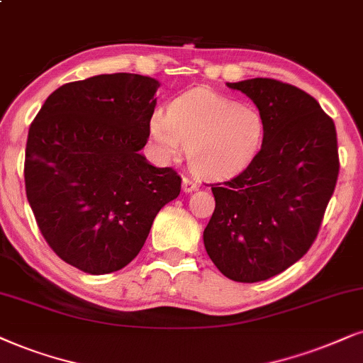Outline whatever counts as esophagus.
<instances>
[{"label": "esophagus", "instance_id": "1", "mask_svg": "<svg viewBox=\"0 0 363 363\" xmlns=\"http://www.w3.org/2000/svg\"><path fill=\"white\" fill-rule=\"evenodd\" d=\"M197 187H199V182H197L196 179H192L189 176H186L184 179H182V191L184 192H192V191H196Z\"/></svg>", "mask_w": 363, "mask_h": 363}]
</instances>
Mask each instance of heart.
Segmentation results:
<instances>
[{
  "instance_id": "1",
  "label": "heart",
  "mask_w": 363,
  "mask_h": 363,
  "mask_svg": "<svg viewBox=\"0 0 363 363\" xmlns=\"http://www.w3.org/2000/svg\"><path fill=\"white\" fill-rule=\"evenodd\" d=\"M149 130L159 157L176 159L186 145L192 171L223 177L255 157L266 123L255 105L196 89L171 102L167 113L155 110Z\"/></svg>"
}]
</instances>
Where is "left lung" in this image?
<instances>
[{"mask_svg": "<svg viewBox=\"0 0 363 363\" xmlns=\"http://www.w3.org/2000/svg\"><path fill=\"white\" fill-rule=\"evenodd\" d=\"M228 86L253 100L266 130L245 171L211 184L216 208L204 246L224 277L256 283L290 268L318 236L340 169L337 130L295 85L251 79Z\"/></svg>", "mask_w": 363, "mask_h": 363, "instance_id": "left-lung-1", "label": "left lung"}]
</instances>
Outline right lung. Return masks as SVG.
Wrapping results in <instances>:
<instances>
[{"label":"right lung","mask_w":363,"mask_h":363,"mask_svg":"<svg viewBox=\"0 0 363 363\" xmlns=\"http://www.w3.org/2000/svg\"><path fill=\"white\" fill-rule=\"evenodd\" d=\"M159 86L135 73L70 82L31 122L26 197L48 246L82 272L105 274L130 263L160 208L181 192L172 167H154L139 152Z\"/></svg>","instance_id":"obj_1"}]
</instances>
